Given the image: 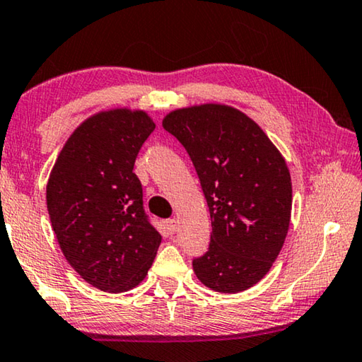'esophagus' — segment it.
<instances>
[{
  "mask_svg": "<svg viewBox=\"0 0 362 362\" xmlns=\"http://www.w3.org/2000/svg\"><path fill=\"white\" fill-rule=\"evenodd\" d=\"M165 229L169 230V234H175V230H177V219L175 218L167 219L165 221Z\"/></svg>",
  "mask_w": 362,
  "mask_h": 362,
  "instance_id": "34e87169",
  "label": "esophagus"
}]
</instances>
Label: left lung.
Here are the masks:
<instances>
[{"mask_svg":"<svg viewBox=\"0 0 362 362\" xmlns=\"http://www.w3.org/2000/svg\"><path fill=\"white\" fill-rule=\"evenodd\" d=\"M163 127L192 158L211 216V244L193 260V272L216 293L252 288L273 267L288 235V164L258 123L235 107H183L167 113Z\"/></svg>","mask_w":362,"mask_h":362,"instance_id":"8db88e82","label":"left lung"}]
</instances>
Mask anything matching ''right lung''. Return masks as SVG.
Returning a JSON list of instances; mask_svg holds the SVG:
<instances>
[{
    "label": "right lung",
    "instance_id": "add662e5",
    "mask_svg": "<svg viewBox=\"0 0 362 362\" xmlns=\"http://www.w3.org/2000/svg\"><path fill=\"white\" fill-rule=\"evenodd\" d=\"M154 128L139 109L94 113L64 143L47 183V209L64 258L105 293L136 288L163 240L144 214L133 172Z\"/></svg>",
    "mask_w": 362,
    "mask_h": 362
}]
</instances>
